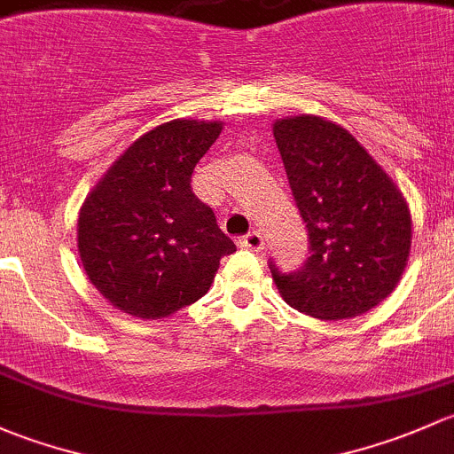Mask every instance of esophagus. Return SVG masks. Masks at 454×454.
I'll use <instances>...</instances> for the list:
<instances>
[{
  "label": "esophagus",
  "instance_id": "obj_1",
  "mask_svg": "<svg viewBox=\"0 0 454 454\" xmlns=\"http://www.w3.org/2000/svg\"><path fill=\"white\" fill-rule=\"evenodd\" d=\"M238 245H240L242 249L260 251L262 247H264V238H262V233H258V231H249L247 236H242L240 240H238Z\"/></svg>",
  "mask_w": 454,
  "mask_h": 454
}]
</instances>
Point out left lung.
Listing matches in <instances>:
<instances>
[{
	"label": "left lung",
	"mask_w": 454,
	"mask_h": 454,
	"mask_svg": "<svg viewBox=\"0 0 454 454\" xmlns=\"http://www.w3.org/2000/svg\"><path fill=\"white\" fill-rule=\"evenodd\" d=\"M310 258L270 273L279 295L315 319H352L391 295L411 249V212L391 176L343 126L317 115L273 124Z\"/></svg>",
	"instance_id": "left-lung-1"
}]
</instances>
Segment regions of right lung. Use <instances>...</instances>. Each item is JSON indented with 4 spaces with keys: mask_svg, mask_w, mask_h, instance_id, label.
Returning a JSON list of instances; mask_svg holds the SVG:
<instances>
[{
    "mask_svg": "<svg viewBox=\"0 0 454 454\" xmlns=\"http://www.w3.org/2000/svg\"><path fill=\"white\" fill-rule=\"evenodd\" d=\"M221 122L172 120L144 133L89 192L78 254L89 282L126 315L163 319L209 291L236 245L190 188Z\"/></svg>",
    "mask_w": 454,
    "mask_h": 454,
    "instance_id": "obj_1",
    "label": "right lung"
}]
</instances>
